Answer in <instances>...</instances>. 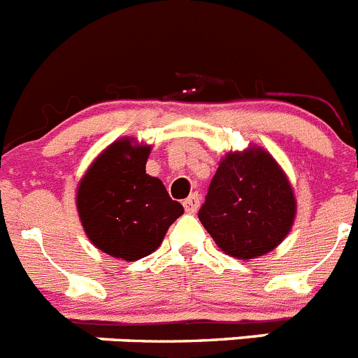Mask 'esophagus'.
I'll use <instances>...</instances> for the list:
<instances>
[{
	"mask_svg": "<svg viewBox=\"0 0 358 358\" xmlns=\"http://www.w3.org/2000/svg\"><path fill=\"white\" fill-rule=\"evenodd\" d=\"M198 207H200V194H198V192L191 194L187 200L183 201V209H185V213H196Z\"/></svg>",
	"mask_w": 358,
	"mask_h": 358,
	"instance_id": "1",
	"label": "esophagus"
}]
</instances>
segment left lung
<instances>
[{
    "label": "left lung",
    "instance_id": "left-lung-1",
    "mask_svg": "<svg viewBox=\"0 0 358 358\" xmlns=\"http://www.w3.org/2000/svg\"><path fill=\"white\" fill-rule=\"evenodd\" d=\"M295 210L294 189L278 162L250 145L222 158L198 217L223 252L254 259L287 238Z\"/></svg>",
    "mask_w": 358,
    "mask_h": 358
}]
</instances>
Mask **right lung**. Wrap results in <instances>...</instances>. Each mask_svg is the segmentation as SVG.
<instances>
[{
  "instance_id": "right-lung-1",
  "label": "right lung",
  "mask_w": 358,
  "mask_h": 358,
  "mask_svg": "<svg viewBox=\"0 0 358 358\" xmlns=\"http://www.w3.org/2000/svg\"><path fill=\"white\" fill-rule=\"evenodd\" d=\"M151 145L119 138L92 162L77 187V213L102 252L136 261L155 252L183 214L164 183L145 173Z\"/></svg>"
}]
</instances>
